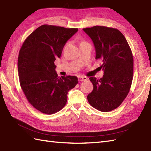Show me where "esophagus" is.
Here are the masks:
<instances>
[{"instance_id": "34e87169", "label": "esophagus", "mask_w": 151, "mask_h": 151, "mask_svg": "<svg viewBox=\"0 0 151 151\" xmlns=\"http://www.w3.org/2000/svg\"><path fill=\"white\" fill-rule=\"evenodd\" d=\"M78 80L80 81V82H83V81H86L87 80V78L86 76H79L78 77Z\"/></svg>"}]
</instances>
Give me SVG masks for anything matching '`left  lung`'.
Masks as SVG:
<instances>
[{
	"instance_id": "obj_1",
	"label": "left lung",
	"mask_w": 151,
	"mask_h": 151,
	"mask_svg": "<svg viewBox=\"0 0 151 151\" xmlns=\"http://www.w3.org/2000/svg\"><path fill=\"white\" fill-rule=\"evenodd\" d=\"M93 41L96 59H101L104 71L99 80L89 79L93 90L87 96L90 105L103 112L117 109L126 98L133 80V58L125 37L117 29L94 26L83 29Z\"/></svg>"
}]
</instances>
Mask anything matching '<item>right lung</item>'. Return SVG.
<instances>
[{
  "mask_svg": "<svg viewBox=\"0 0 151 151\" xmlns=\"http://www.w3.org/2000/svg\"><path fill=\"white\" fill-rule=\"evenodd\" d=\"M78 29L42 25L26 38L19 52L18 76L26 98L36 109L53 114L64 107L68 92L78 83L75 76H58L54 62Z\"/></svg>",
  "mask_w": 151,
  "mask_h": 151,
  "instance_id": "obj_1",
  "label": "right lung"
}]
</instances>
